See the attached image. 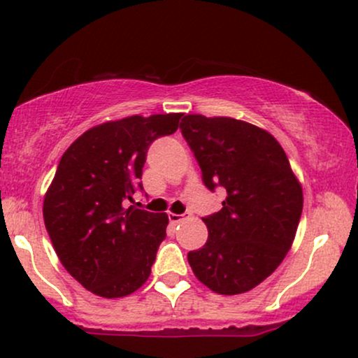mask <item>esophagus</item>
<instances>
[{
	"mask_svg": "<svg viewBox=\"0 0 358 358\" xmlns=\"http://www.w3.org/2000/svg\"><path fill=\"white\" fill-rule=\"evenodd\" d=\"M169 220L171 224H176L180 223V221L185 220V215H176V213H169Z\"/></svg>",
	"mask_w": 358,
	"mask_h": 358,
	"instance_id": "34e87169",
	"label": "esophagus"
}]
</instances>
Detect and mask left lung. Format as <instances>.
Segmentation results:
<instances>
[{"label":"left lung","instance_id":"1","mask_svg":"<svg viewBox=\"0 0 358 358\" xmlns=\"http://www.w3.org/2000/svg\"><path fill=\"white\" fill-rule=\"evenodd\" d=\"M210 189L228 193L203 218L208 241L188 252L193 274L213 292L255 289L291 250L302 213V187L268 130L231 117L188 114L180 124Z\"/></svg>","mask_w":358,"mask_h":358}]
</instances>
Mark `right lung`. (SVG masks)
<instances>
[{"label":"right lung","mask_w":358,"mask_h":358,"mask_svg":"<svg viewBox=\"0 0 358 358\" xmlns=\"http://www.w3.org/2000/svg\"><path fill=\"white\" fill-rule=\"evenodd\" d=\"M182 115L107 120L74 140L59 162L44 194V224L61 264L96 296H129L152 273L169 216L125 203L150 143L176 132Z\"/></svg>","instance_id":"add662e5"}]
</instances>
